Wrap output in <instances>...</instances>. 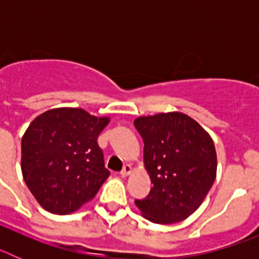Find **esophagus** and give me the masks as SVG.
Instances as JSON below:
<instances>
[{"label":"esophagus","instance_id":"obj_1","mask_svg":"<svg viewBox=\"0 0 259 259\" xmlns=\"http://www.w3.org/2000/svg\"><path fill=\"white\" fill-rule=\"evenodd\" d=\"M134 171V167L131 166V164H124V167H123V170L120 171V175L122 176H128L130 174Z\"/></svg>","mask_w":259,"mask_h":259}]
</instances>
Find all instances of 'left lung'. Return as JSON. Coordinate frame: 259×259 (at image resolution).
Instances as JSON below:
<instances>
[{
  "mask_svg": "<svg viewBox=\"0 0 259 259\" xmlns=\"http://www.w3.org/2000/svg\"><path fill=\"white\" fill-rule=\"evenodd\" d=\"M134 124L143 137L144 166L153 183L136 206L153 223L184 221L200 207L217 176L211 136L179 111L139 116Z\"/></svg>",
  "mask_w": 259,
  "mask_h": 259,
  "instance_id": "left-lung-1",
  "label": "left lung"
}]
</instances>
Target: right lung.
I'll return each instance as SVG.
<instances>
[{"label":"right lung","instance_id":"add662e5","mask_svg":"<svg viewBox=\"0 0 259 259\" xmlns=\"http://www.w3.org/2000/svg\"><path fill=\"white\" fill-rule=\"evenodd\" d=\"M79 107L48 110L22 137L23 179L41 207L53 214L76 211L109 178L97 137L109 124Z\"/></svg>","mask_w":259,"mask_h":259}]
</instances>
